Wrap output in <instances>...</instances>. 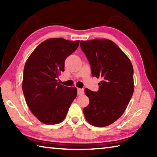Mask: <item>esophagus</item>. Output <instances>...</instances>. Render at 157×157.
<instances>
[{
  "label": "esophagus",
  "mask_w": 157,
  "mask_h": 157,
  "mask_svg": "<svg viewBox=\"0 0 157 157\" xmlns=\"http://www.w3.org/2000/svg\"><path fill=\"white\" fill-rule=\"evenodd\" d=\"M84 94V89H78V95H81Z\"/></svg>",
  "instance_id": "esophagus-1"
}]
</instances>
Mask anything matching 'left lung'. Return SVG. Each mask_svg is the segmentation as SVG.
Wrapping results in <instances>:
<instances>
[{"mask_svg":"<svg viewBox=\"0 0 157 157\" xmlns=\"http://www.w3.org/2000/svg\"><path fill=\"white\" fill-rule=\"evenodd\" d=\"M80 47L91 65L93 77L101 78L97 92L85 89L89 105L83 109L94 126L105 127L123 115L134 92V69L127 55L112 41H81Z\"/></svg>","mask_w":157,"mask_h":157,"instance_id":"1","label":"left lung"}]
</instances>
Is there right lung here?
I'll return each mask as SVG.
<instances>
[{
	"label": "right lung",
	"instance_id": "add662e5",
	"mask_svg": "<svg viewBox=\"0 0 157 157\" xmlns=\"http://www.w3.org/2000/svg\"><path fill=\"white\" fill-rule=\"evenodd\" d=\"M79 41L49 39L36 48L26 62L22 89L27 105L41 123L55 124L62 122L77 96L75 87L57 82L64 62L79 46Z\"/></svg>",
	"mask_w": 157,
	"mask_h": 157
}]
</instances>
